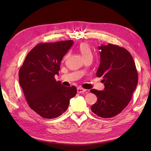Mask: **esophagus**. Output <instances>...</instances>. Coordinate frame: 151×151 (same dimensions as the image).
<instances>
[{
	"label": "esophagus",
	"instance_id": "esophagus-1",
	"mask_svg": "<svg viewBox=\"0 0 151 151\" xmlns=\"http://www.w3.org/2000/svg\"><path fill=\"white\" fill-rule=\"evenodd\" d=\"M77 93H82L86 92V89H85L83 88H81V87H79V88H77Z\"/></svg>",
	"mask_w": 151,
	"mask_h": 151
}]
</instances>
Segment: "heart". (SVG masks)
Returning <instances> with one entry per match:
<instances>
[{"instance_id": "heart-1", "label": "heart", "mask_w": 151, "mask_h": 151, "mask_svg": "<svg viewBox=\"0 0 151 151\" xmlns=\"http://www.w3.org/2000/svg\"><path fill=\"white\" fill-rule=\"evenodd\" d=\"M79 50L84 59L89 57H92V52L88 44L86 43H81L79 46Z\"/></svg>"}]
</instances>
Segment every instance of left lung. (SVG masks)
<instances>
[{"label": "left lung", "mask_w": 151, "mask_h": 151, "mask_svg": "<svg viewBox=\"0 0 151 151\" xmlns=\"http://www.w3.org/2000/svg\"><path fill=\"white\" fill-rule=\"evenodd\" d=\"M100 64L96 76L103 77L104 91H90L98 98L91 111L99 117L111 118L121 113L130 102L138 83V73L128 50L109 43L98 47Z\"/></svg>", "instance_id": "obj_1"}]
</instances>
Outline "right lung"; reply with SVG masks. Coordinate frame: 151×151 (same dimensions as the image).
<instances>
[{"instance_id": "1", "label": "right lung", "mask_w": 151, "mask_h": 151, "mask_svg": "<svg viewBox=\"0 0 151 151\" xmlns=\"http://www.w3.org/2000/svg\"><path fill=\"white\" fill-rule=\"evenodd\" d=\"M73 43L72 40H66L39 43L28 53L19 69V84L27 103L44 118L61 115L77 93L75 86H63L55 79L62 58Z\"/></svg>"}]
</instances>
